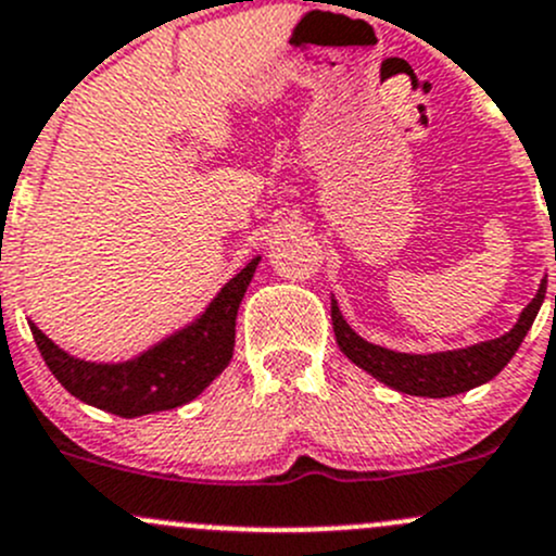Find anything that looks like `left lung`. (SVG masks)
<instances>
[{"instance_id": "8db88e82", "label": "left lung", "mask_w": 556, "mask_h": 556, "mask_svg": "<svg viewBox=\"0 0 556 556\" xmlns=\"http://www.w3.org/2000/svg\"><path fill=\"white\" fill-rule=\"evenodd\" d=\"M543 298H546V279H541L539 293H535L533 301L522 308L517 325H514L509 332H504L501 338H493V341L475 343V346L450 349V352L434 354L391 352V349L376 346V343L365 341V338L356 336L346 319H343L336 298H332L330 314L338 349H341L356 367H362V370L370 372L372 378L391 386V389L402 391V394L440 400V396L464 394V391L475 389V386L493 381V378L509 365L511 356L517 354L519 343L525 341L528 330L533 327Z\"/></svg>"}]
</instances>
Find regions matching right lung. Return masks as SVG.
I'll return each mask as SVG.
<instances>
[{"instance_id":"1","label":"right lung","mask_w":556,"mask_h":556,"mask_svg":"<svg viewBox=\"0 0 556 556\" xmlns=\"http://www.w3.org/2000/svg\"><path fill=\"white\" fill-rule=\"evenodd\" d=\"M258 261L261 255L233 274L194 323L127 362L79 359L52 343L34 323L28 327L52 376L77 400L122 418L175 410L197 400L231 362L239 303Z\"/></svg>"}]
</instances>
